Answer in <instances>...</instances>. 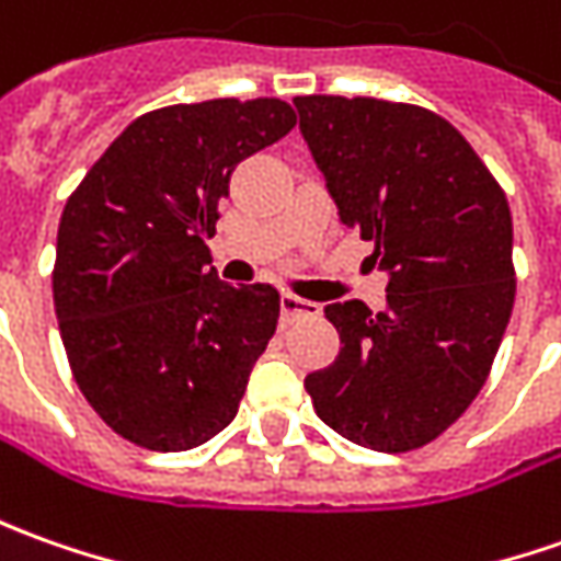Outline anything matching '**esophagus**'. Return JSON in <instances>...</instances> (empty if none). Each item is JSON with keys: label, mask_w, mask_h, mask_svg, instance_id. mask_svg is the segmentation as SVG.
I'll return each instance as SVG.
<instances>
[{"label": "esophagus", "mask_w": 561, "mask_h": 561, "mask_svg": "<svg viewBox=\"0 0 561 561\" xmlns=\"http://www.w3.org/2000/svg\"><path fill=\"white\" fill-rule=\"evenodd\" d=\"M304 316H319V304L304 300L297 295H282V319L285 322H295V319H304Z\"/></svg>", "instance_id": "1"}]
</instances>
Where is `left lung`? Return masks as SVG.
I'll use <instances>...</instances> for the list:
<instances>
[{
	"label": "left lung",
	"instance_id": "obj_1",
	"mask_svg": "<svg viewBox=\"0 0 561 561\" xmlns=\"http://www.w3.org/2000/svg\"><path fill=\"white\" fill-rule=\"evenodd\" d=\"M341 224L375 242L387 310L329 304L341 334L304 380L344 439L402 455L442 436L485 387L516 300L504 190L451 122L377 98H295Z\"/></svg>",
	"mask_w": 561,
	"mask_h": 561
}]
</instances>
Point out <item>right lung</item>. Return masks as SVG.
<instances>
[{
	"mask_svg": "<svg viewBox=\"0 0 561 561\" xmlns=\"http://www.w3.org/2000/svg\"><path fill=\"white\" fill-rule=\"evenodd\" d=\"M279 98L137 116L70 193L51 291L70 371L122 439L186 451L230 424L276 334L273 285L217 279L208 239L242 159L295 128Z\"/></svg>",
	"mask_w": 561,
	"mask_h": 561,
	"instance_id": "obj_1",
	"label": "right lung"
}]
</instances>
